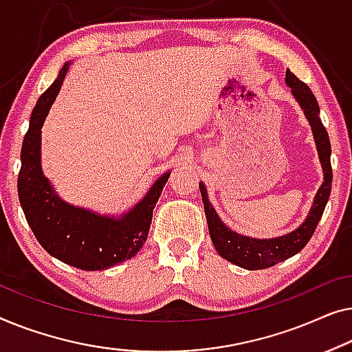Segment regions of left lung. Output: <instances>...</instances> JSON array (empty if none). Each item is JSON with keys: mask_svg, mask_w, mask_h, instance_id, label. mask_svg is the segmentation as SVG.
Here are the masks:
<instances>
[{"mask_svg": "<svg viewBox=\"0 0 352 352\" xmlns=\"http://www.w3.org/2000/svg\"><path fill=\"white\" fill-rule=\"evenodd\" d=\"M285 82L292 89V94L298 100L300 107L303 108L305 115L308 118L311 127H313L316 146H318L319 160L324 169V183L320 185L318 195H316L314 204L311 207V212L308 219L305 220V223L296 228L295 231L289 232V234L274 237V239H254V237L241 236L223 225V221L219 219L214 207L210 206L204 185L199 183L207 225H209V232L217 252L225 260L245 270L270 268V266H274L280 263V261L290 258L295 254H298L308 244L311 237H313L316 226H318L320 217L324 214L331 190L330 140L329 133H327L322 121L319 118L318 100H316L311 89L303 81H300L290 70H287L285 73Z\"/></svg>", "mask_w": 352, "mask_h": 352, "instance_id": "obj_1", "label": "left lung"}]
</instances>
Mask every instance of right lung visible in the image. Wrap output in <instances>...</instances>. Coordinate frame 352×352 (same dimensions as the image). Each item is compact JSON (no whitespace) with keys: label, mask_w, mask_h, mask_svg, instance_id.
I'll list each match as a JSON object with an SVG mask.
<instances>
[{"label":"right lung","mask_w":352,"mask_h":352,"mask_svg":"<svg viewBox=\"0 0 352 352\" xmlns=\"http://www.w3.org/2000/svg\"><path fill=\"white\" fill-rule=\"evenodd\" d=\"M68 63L38 98L22 143L19 201L39 244L63 263L84 271H98L132 258L145 244L153 209L170 174L157 178L148 195L120 219L100 217L60 201L41 170V127L56 100Z\"/></svg>","instance_id":"1"}]
</instances>
